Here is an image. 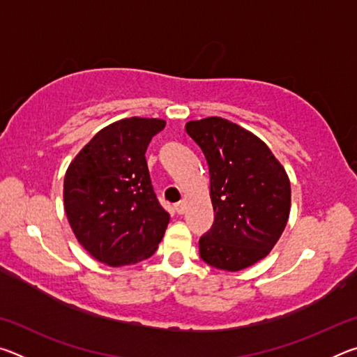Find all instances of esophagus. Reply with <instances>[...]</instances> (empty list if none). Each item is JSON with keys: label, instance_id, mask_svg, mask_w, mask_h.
Instances as JSON below:
<instances>
[{"label": "esophagus", "instance_id": "esophagus-1", "mask_svg": "<svg viewBox=\"0 0 357 357\" xmlns=\"http://www.w3.org/2000/svg\"><path fill=\"white\" fill-rule=\"evenodd\" d=\"M174 211H176L178 214H184V211H185V203H184V202H178L176 204H174Z\"/></svg>", "mask_w": 357, "mask_h": 357}]
</instances>
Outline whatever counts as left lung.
Segmentation results:
<instances>
[{
    "instance_id": "8db88e82",
    "label": "left lung",
    "mask_w": 357,
    "mask_h": 357,
    "mask_svg": "<svg viewBox=\"0 0 357 357\" xmlns=\"http://www.w3.org/2000/svg\"><path fill=\"white\" fill-rule=\"evenodd\" d=\"M209 167L214 223L200 238L204 263L241 271L273 250L287 227L291 187L285 168L252 132L219 116L189 121Z\"/></svg>"
}]
</instances>
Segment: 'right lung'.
<instances>
[{
    "mask_svg": "<svg viewBox=\"0 0 357 357\" xmlns=\"http://www.w3.org/2000/svg\"><path fill=\"white\" fill-rule=\"evenodd\" d=\"M165 121L126 118L98 132L66 172L64 209L72 231L96 259L113 268L149 258L170 214L151 184L146 149Z\"/></svg>",
    "mask_w": 357,
    "mask_h": 357,
    "instance_id": "add662e5",
    "label": "right lung"
}]
</instances>
